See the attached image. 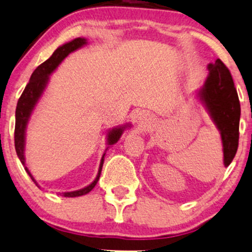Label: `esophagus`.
<instances>
[{"mask_svg": "<svg viewBox=\"0 0 252 252\" xmlns=\"http://www.w3.org/2000/svg\"><path fill=\"white\" fill-rule=\"evenodd\" d=\"M149 119L148 116L144 115V114H139V117H138V123L139 124H145L146 122H148Z\"/></svg>", "mask_w": 252, "mask_h": 252, "instance_id": "34e87169", "label": "esophagus"}]
</instances>
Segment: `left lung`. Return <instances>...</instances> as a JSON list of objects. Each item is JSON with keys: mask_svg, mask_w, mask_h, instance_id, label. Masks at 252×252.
Listing matches in <instances>:
<instances>
[{"mask_svg": "<svg viewBox=\"0 0 252 252\" xmlns=\"http://www.w3.org/2000/svg\"><path fill=\"white\" fill-rule=\"evenodd\" d=\"M208 69L209 76L199 95L221 132L224 166H228L238 148L241 104L231 73L221 59L209 63Z\"/></svg>", "mask_w": 252, "mask_h": 252, "instance_id": "8db88e82", "label": "left lung"}]
</instances>
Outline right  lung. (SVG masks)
Returning <instances> with one entry per match:
<instances>
[{
    "mask_svg": "<svg viewBox=\"0 0 252 252\" xmlns=\"http://www.w3.org/2000/svg\"><path fill=\"white\" fill-rule=\"evenodd\" d=\"M87 43L85 38H75L69 43L63 44V46H59L53 55L50 57L49 59L45 60L43 63H40L38 67L34 69L32 74H31L30 81L27 85V87L24 88L23 93H22L21 97L18 98L17 107H16V122H15V149L16 154H17L18 158H20L21 163L23 164L25 171L28 172V174L30 176L31 179L34 184L37 185V181L33 179L32 174L30 173V171L28 170V167L25 166V158H24V137H25V128H27V123L29 121V117H30L31 113H32L34 106H36L38 98L40 97L41 93L45 89L47 81H49V75L57 68V66L59 65L60 63L63 62V59L67 57L69 53L73 52V51L78 50L79 47ZM124 128H117L111 130L109 136H108V143L109 145L115 144V143L119 141L121 135H122ZM106 155V154H104ZM104 155L102 156V159H101L100 163V168H98V173L95 180L91 185H88L85 189L74 190V192H65L60 193V195L67 196V197H74V196H80L85 195L91 192L92 189H94L95 185H96L98 178H100L101 171H102L103 166V160H104Z\"/></svg>",
    "mask_w": 252,
    "mask_h": 252,
    "instance_id": "obj_1",
    "label": "right lung"
}]
</instances>
